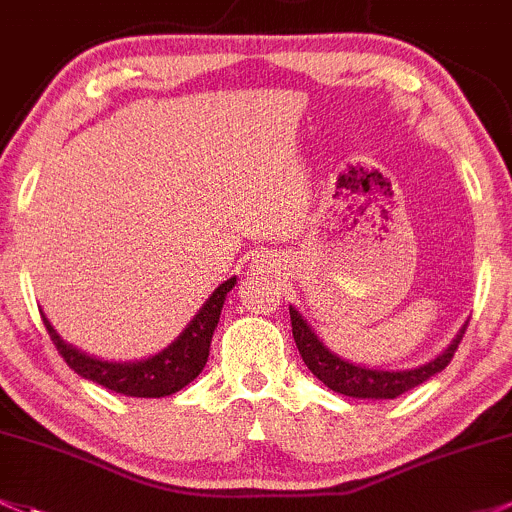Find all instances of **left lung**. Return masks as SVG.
Listing matches in <instances>:
<instances>
[{
	"mask_svg": "<svg viewBox=\"0 0 512 512\" xmlns=\"http://www.w3.org/2000/svg\"><path fill=\"white\" fill-rule=\"evenodd\" d=\"M289 319H292L294 343H297L306 368H309L326 387H331L333 392L358 397V400H395L402 392L412 390V387L422 385L424 380H429L432 375L441 373V370L451 363V358H454L456 348H459L461 338H464L466 333V326H469V321H466V324L461 326V331L456 333L454 341L449 343V348L441 351L437 358L429 360V363L419 365V368L373 370L365 368V365L348 363V360L338 358L336 353L328 351L324 341L316 336L314 328L306 324V319L294 309V306H289Z\"/></svg>",
	"mask_w": 512,
	"mask_h": 512,
	"instance_id": "8db88e82",
	"label": "left lung"
}]
</instances>
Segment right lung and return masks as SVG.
I'll return each mask as SVG.
<instances>
[{"mask_svg": "<svg viewBox=\"0 0 512 512\" xmlns=\"http://www.w3.org/2000/svg\"><path fill=\"white\" fill-rule=\"evenodd\" d=\"M235 282L238 279L230 277L228 282L220 284L201 306V311L193 316L191 324L181 331V336L171 341L164 351L144 360H134V363H112V360L93 358L63 341L46 316H43V326L68 368H73L80 378L93 380V383L127 397H166L196 380L198 373L206 368L213 331L220 321V309Z\"/></svg>", "mask_w": 512, "mask_h": 512, "instance_id": "1", "label": "right lung"}]
</instances>
